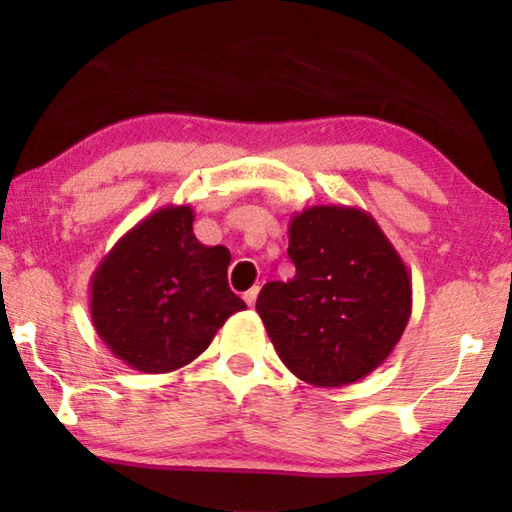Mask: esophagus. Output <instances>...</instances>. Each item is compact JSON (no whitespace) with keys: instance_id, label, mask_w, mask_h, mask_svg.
Here are the masks:
<instances>
[{"instance_id":"obj_1","label":"esophagus","mask_w":512,"mask_h":512,"mask_svg":"<svg viewBox=\"0 0 512 512\" xmlns=\"http://www.w3.org/2000/svg\"><path fill=\"white\" fill-rule=\"evenodd\" d=\"M256 298H258V286H254V289H249L247 293H244V303H247L249 307L256 305Z\"/></svg>"}]
</instances>
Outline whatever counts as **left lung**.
Returning a JSON list of instances; mask_svg holds the SVG:
<instances>
[{"label": "left lung", "mask_w": 512, "mask_h": 512, "mask_svg": "<svg viewBox=\"0 0 512 512\" xmlns=\"http://www.w3.org/2000/svg\"><path fill=\"white\" fill-rule=\"evenodd\" d=\"M296 275L268 282L256 312L293 375L345 387L387 361L408 326L412 284L403 258L368 212L314 205L291 216Z\"/></svg>", "instance_id": "8db88e82"}]
</instances>
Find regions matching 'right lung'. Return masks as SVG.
Segmentation results:
<instances>
[{
    "instance_id": "right-lung-1",
    "label": "right lung",
    "mask_w": 512,
    "mask_h": 512,
    "mask_svg": "<svg viewBox=\"0 0 512 512\" xmlns=\"http://www.w3.org/2000/svg\"><path fill=\"white\" fill-rule=\"evenodd\" d=\"M191 205L158 209L130 228L90 277V319L116 359L170 373L205 352L230 314V251L193 235Z\"/></svg>"
}]
</instances>
